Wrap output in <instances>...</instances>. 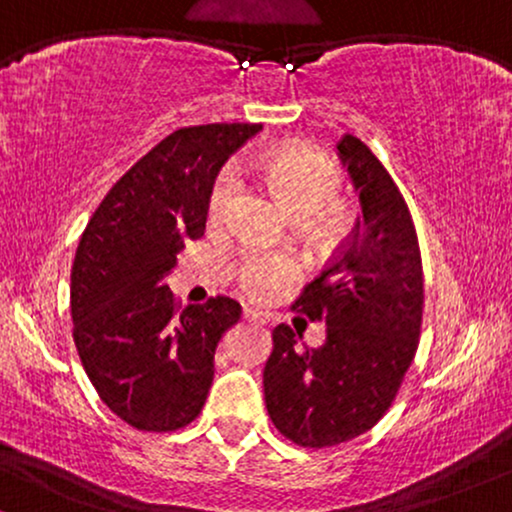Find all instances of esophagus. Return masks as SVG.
Returning a JSON list of instances; mask_svg holds the SVG:
<instances>
[{
    "label": "esophagus",
    "instance_id": "34e87169",
    "mask_svg": "<svg viewBox=\"0 0 512 512\" xmlns=\"http://www.w3.org/2000/svg\"><path fill=\"white\" fill-rule=\"evenodd\" d=\"M243 319H245V322L260 324V326L267 324V317L260 315V312H257V310H250V307H245V310H243Z\"/></svg>",
    "mask_w": 512,
    "mask_h": 512
}]
</instances>
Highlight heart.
<instances>
[{"label": "heart", "mask_w": 512, "mask_h": 512, "mask_svg": "<svg viewBox=\"0 0 512 512\" xmlns=\"http://www.w3.org/2000/svg\"><path fill=\"white\" fill-rule=\"evenodd\" d=\"M264 174L286 205L298 214H312L331 202L343 186L336 162L310 147H281L264 157ZM243 186L238 164H226L214 178L207 214L214 226L226 224ZM236 281L248 298L264 303L298 279V260L288 250H269L248 245L238 252L233 264Z\"/></svg>", "instance_id": "1"}]
</instances>
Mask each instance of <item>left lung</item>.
Instances as JSON below:
<instances>
[{
	"label": "left lung",
	"mask_w": 512,
	"mask_h": 512,
	"mask_svg": "<svg viewBox=\"0 0 512 512\" xmlns=\"http://www.w3.org/2000/svg\"><path fill=\"white\" fill-rule=\"evenodd\" d=\"M336 147L362 214L329 267L293 303L295 312L326 324V341L300 346L291 326L279 324L264 365L269 417L303 448L346 443L386 415L422 326V255L410 209L360 138L346 133Z\"/></svg>",
	"instance_id": "8db88e82"
}]
</instances>
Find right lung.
<instances>
[{
  "label": "right lung",
  "instance_id": "1",
  "mask_svg": "<svg viewBox=\"0 0 512 512\" xmlns=\"http://www.w3.org/2000/svg\"><path fill=\"white\" fill-rule=\"evenodd\" d=\"M262 123L178 128L114 183L80 236L71 317L85 374L102 403L140 432H176L200 415L214 350L240 319L217 295L178 310L164 276L205 236L214 178Z\"/></svg>",
  "mask_w": 512,
  "mask_h": 512
}]
</instances>
